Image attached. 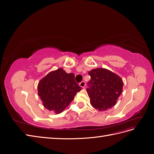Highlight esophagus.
Instances as JSON below:
<instances>
[{
    "label": "esophagus",
    "instance_id": "obj_1",
    "mask_svg": "<svg viewBox=\"0 0 154 154\" xmlns=\"http://www.w3.org/2000/svg\"><path fill=\"white\" fill-rule=\"evenodd\" d=\"M79 85L81 87H82V88H84V87H85V82H84V81H82L81 82H80V84H79Z\"/></svg>",
    "mask_w": 154,
    "mask_h": 154
}]
</instances>
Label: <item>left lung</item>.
<instances>
[{
    "label": "left lung",
    "instance_id": "left-lung-1",
    "mask_svg": "<svg viewBox=\"0 0 154 154\" xmlns=\"http://www.w3.org/2000/svg\"><path fill=\"white\" fill-rule=\"evenodd\" d=\"M91 79L87 88L91 106L99 111L114 107L122 92L124 82L117 74L104 68L88 72Z\"/></svg>",
    "mask_w": 154,
    "mask_h": 154
}]
</instances>
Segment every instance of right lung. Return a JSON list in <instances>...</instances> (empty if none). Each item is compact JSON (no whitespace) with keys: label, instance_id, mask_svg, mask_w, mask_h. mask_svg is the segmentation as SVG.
I'll return each mask as SVG.
<instances>
[{"label":"right lung","instance_id":"right-lung-1","mask_svg":"<svg viewBox=\"0 0 154 154\" xmlns=\"http://www.w3.org/2000/svg\"><path fill=\"white\" fill-rule=\"evenodd\" d=\"M75 75L67 74L62 68L50 72L40 80L38 95L44 107L56 114H60L82 89L75 82Z\"/></svg>","mask_w":154,"mask_h":154}]
</instances>
